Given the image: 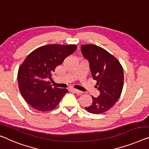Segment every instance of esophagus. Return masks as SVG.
<instances>
[{"instance_id": "obj_1", "label": "esophagus", "mask_w": 149, "mask_h": 149, "mask_svg": "<svg viewBox=\"0 0 149 149\" xmlns=\"http://www.w3.org/2000/svg\"><path fill=\"white\" fill-rule=\"evenodd\" d=\"M73 90H74V92L75 93V94H78V95H81L83 94V92H81V91H79L78 90H76V89H73Z\"/></svg>"}]
</instances>
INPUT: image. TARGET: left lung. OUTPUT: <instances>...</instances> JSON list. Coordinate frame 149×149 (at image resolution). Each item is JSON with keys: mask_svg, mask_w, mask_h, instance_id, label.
<instances>
[{"mask_svg": "<svg viewBox=\"0 0 149 149\" xmlns=\"http://www.w3.org/2000/svg\"><path fill=\"white\" fill-rule=\"evenodd\" d=\"M83 56L87 59L96 88L98 97H92V104L85 107L92 114H101L108 110L119 99L124 83V72L121 64L107 51L89 44L81 46Z\"/></svg>", "mask_w": 149, "mask_h": 149, "instance_id": "left-lung-1", "label": "left lung"}]
</instances>
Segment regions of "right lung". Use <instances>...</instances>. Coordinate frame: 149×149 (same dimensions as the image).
<instances>
[{
    "mask_svg": "<svg viewBox=\"0 0 149 149\" xmlns=\"http://www.w3.org/2000/svg\"><path fill=\"white\" fill-rule=\"evenodd\" d=\"M77 49L75 45H52L39 47L27 55L18 72L22 96L34 109L45 112L54 109L68 90L52 87L47 79L55 68Z\"/></svg>",
    "mask_w": 149,
    "mask_h": 149,
    "instance_id": "obj_1",
    "label": "right lung"
}]
</instances>
